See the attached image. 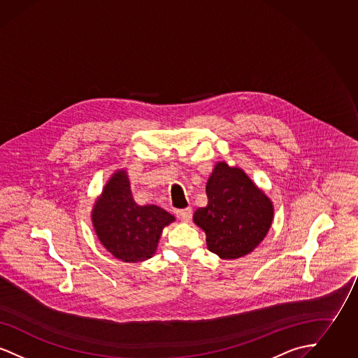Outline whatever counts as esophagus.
<instances>
[{"mask_svg":"<svg viewBox=\"0 0 358 358\" xmlns=\"http://www.w3.org/2000/svg\"><path fill=\"white\" fill-rule=\"evenodd\" d=\"M177 216L180 220L187 222L192 217V208H185V209H181V210H177Z\"/></svg>","mask_w":358,"mask_h":358,"instance_id":"34e87169","label":"esophagus"}]
</instances>
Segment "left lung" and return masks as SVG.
I'll return each mask as SVG.
<instances>
[{
    "label": "left lung",
    "mask_w": 358,
    "mask_h": 358,
    "mask_svg": "<svg viewBox=\"0 0 358 358\" xmlns=\"http://www.w3.org/2000/svg\"><path fill=\"white\" fill-rule=\"evenodd\" d=\"M208 205L193 215L206 235V247L222 259L248 255L266 238L273 205L240 168L216 164L206 182Z\"/></svg>",
    "instance_id": "1"
}]
</instances>
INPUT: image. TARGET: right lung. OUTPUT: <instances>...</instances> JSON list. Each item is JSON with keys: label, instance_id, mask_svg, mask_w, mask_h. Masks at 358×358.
<instances>
[{"label": "right lung", "instance_id": "1", "mask_svg": "<svg viewBox=\"0 0 358 358\" xmlns=\"http://www.w3.org/2000/svg\"><path fill=\"white\" fill-rule=\"evenodd\" d=\"M92 225L103 247L126 263L150 259L162 229L174 216L157 205H138L126 171H117L95 201Z\"/></svg>", "mask_w": 358, "mask_h": 358}]
</instances>
